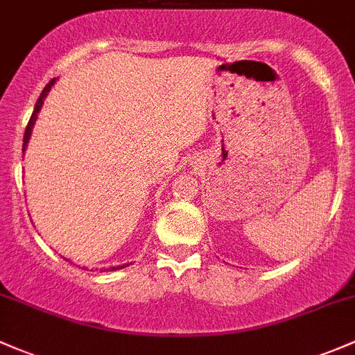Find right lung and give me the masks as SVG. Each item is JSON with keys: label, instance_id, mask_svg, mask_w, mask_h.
Masks as SVG:
<instances>
[{"label": "right lung", "instance_id": "1", "mask_svg": "<svg viewBox=\"0 0 355 355\" xmlns=\"http://www.w3.org/2000/svg\"><path fill=\"white\" fill-rule=\"evenodd\" d=\"M55 81H57L55 78H54V79H51V81H49V85L44 87V91H42L40 98H39V100H37V103H35V108H33V113H32V116H30V121H28V125H26V128H25V135H24V152H25L26 146H28L30 135H32V128H33V125H35L37 115H39V112H40L42 105H44V100H45V96H47V94H49V91H51V87L54 86V83H55ZM127 266H128V264H127ZM121 268H123V266H116V268H112V269H110V270H116V269H121Z\"/></svg>", "mask_w": 355, "mask_h": 355}]
</instances>
